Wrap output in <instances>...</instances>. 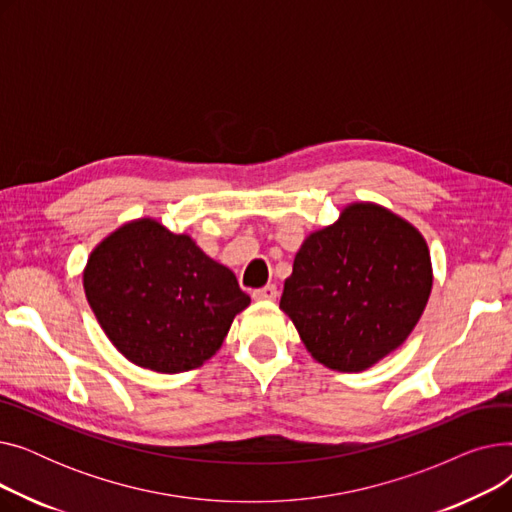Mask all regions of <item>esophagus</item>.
Here are the masks:
<instances>
[{
    "label": "esophagus",
    "instance_id": "1",
    "mask_svg": "<svg viewBox=\"0 0 512 512\" xmlns=\"http://www.w3.org/2000/svg\"><path fill=\"white\" fill-rule=\"evenodd\" d=\"M253 299L255 301H276L278 299V288L274 284H267L259 290H253Z\"/></svg>",
    "mask_w": 512,
    "mask_h": 512
}]
</instances>
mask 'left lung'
I'll list each match as a JSON object with an SVG mask.
<instances>
[{
	"label": "left lung",
	"instance_id": "left-lung-1",
	"mask_svg": "<svg viewBox=\"0 0 512 512\" xmlns=\"http://www.w3.org/2000/svg\"><path fill=\"white\" fill-rule=\"evenodd\" d=\"M432 284L423 234L380 203L353 201L303 240L280 309L317 363L359 373L411 336Z\"/></svg>",
	"mask_w": 512,
	"mask_h": 512
}]
</instances>
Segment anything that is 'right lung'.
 Here are the masks:
<instances>
[{
    "instance_id": "1",
    "label": "right lung",
    "mask_w": 512,
    "mask_h": 512,
    "mask_svg": "<svg viewBox=\"0 0 512 512\" xmlns=\"http://www.w3.org/2000/svg\"><path fill=\"white\" fill-rule=\"evenodd\" d=\"M83 286L116 351L170 375L218 353L234 317L251 303L232 270L155 218L107 234L87 259Z\"/></svg>"
}]
</instances>
